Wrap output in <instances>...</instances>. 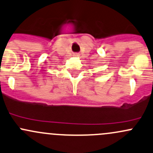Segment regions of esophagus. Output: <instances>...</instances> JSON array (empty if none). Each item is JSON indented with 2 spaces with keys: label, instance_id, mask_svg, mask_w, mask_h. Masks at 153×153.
Segmentation results:
<instances>
[{
  "label": "esophagus",
  "instance_id": "34e87169",
  "mask_svg": "<svg viewBox=\"0 0 153 153\" xmlns=\"http://www.w3.org/2000/svg\"><path fill=\"white\" fill-rule=\"evenodd\" d=\"M79 56V54H78V53H75V56Z\"/></svg>",
  "mask_w": 153,
  "mask_h": 153
}]
</instances>
